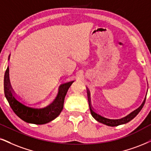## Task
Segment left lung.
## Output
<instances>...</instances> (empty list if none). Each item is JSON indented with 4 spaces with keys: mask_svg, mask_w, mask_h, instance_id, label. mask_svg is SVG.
I'll list each match as a JSON object with an SVG mask.
<instances>
[{
    "mask_svg": "<svg viewBox=\"0 0 151 151\" xmlns=\"http://www.w3.org/2000/svg\"><path fill=\"white\" fill-rule=\"evenodd\" d=\"M87 95H88V101H89V106H90V110L91 114H92L93 118L95 119L96 121H98V122L106 124V125L110 126V127H115V126L120 125V124H126L127 123V122H129V121H131L132 119L134 118L137 115V114L140 112L141 110L142 109V108L144 107V105L145 104V101H146V98L144 99V101H143L142 104H141L140 106H139L137 109H136L135 111H132L131 113H129V115H127V116L124 117V118H120V119H109V118H105V117L102 116L101 115L98 114V113H96L95 111L92 109V106H91V103H90V94L88 90H87Z\"/></svg>",
    "mask_w": 151,
    "mask_h": 151,
    "instance_id": "left-lung-1",
    "label": "left lung"
}]
</instances>
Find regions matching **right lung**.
Listing matches in <instances>:
<instances>
[{"label":"right lung","mask_w":151,"mask_h":151,"mask_svg":"<svg viewBox=\"0 0 151 151\" xmlns=\"http://www.w3.org/2000/svg\"><path fill=\"white\" fill-rule=\"evenodd\" d=\"M73 82L70 81L60 85L57 97L49 106L42 109H35L24 105L15 98L11 87L9 79V67H7L4 76V93L11 109L19 118L28 123L43 124L55 120L60 114L64 107L65 96Z\"/></svg>","instance_id":"1"}]
</instances>
